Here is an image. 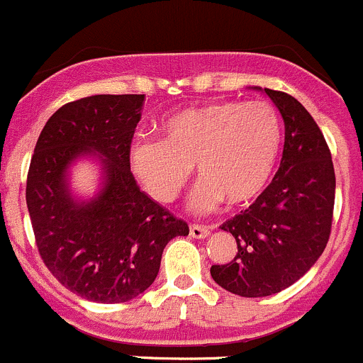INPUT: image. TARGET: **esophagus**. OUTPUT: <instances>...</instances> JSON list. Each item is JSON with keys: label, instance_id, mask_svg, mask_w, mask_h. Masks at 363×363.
Instances as JSON below:
<instances>
[{"label": "esophagus", "instance_id": "1", "mask_svg": "<svg viewBox=\"0 0 363 363\" xmlns=\"http://www.w3.org/2000/svg\"><path fill=\"white\" fill-rule=\"evenodd\" d=\"M189 231H190V236H194V238H204V236L210 235V228L201 224H190Z\"/></svg>", "mask_w": 363, "mask_h": 363}]
</instances>
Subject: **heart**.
Instances as JSON below:
<instances>
[{
  "instance_id": "1",
  "label": "heart",
  "mask_w": 363,
  "mask_h": 363,
  "mask_svg": "<svg viewBox=\"0 0 363 363\" xmlns=\"http://www.w3.org/2000/svg\"><path fill=\"white\" fill-rule=\"evenodd\" d=\"M160 141L135 139L128 160L159 203L177 199L192 177L196 210L249 206L272 180L282 148V120L272 104L218 100L183 107L159 125Z\"/></svg>"
}]
</instances>
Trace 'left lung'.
I'll return each instance as SVG.
<instances>
[{
    "mask_svg": "<svg viewBox=\"0 0 363 363\" xmlns=\"http://www.w3.org/2000/svg\"><path fill=\"white\" fill-rule=\"evenodd\" d=\"M284 118L281 167L264 192L220 229L236 240V256L213 264V281L257 298L295 284L328 243L335 203L332 153L314 118L295 96L264 88Z\"/></svg>",
    "mask_w": 363,
    "mask_h": 363,
    "instance_id": "left-lung-1",
    "label": "left lung"
}]
</instances>
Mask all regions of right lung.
<instances>
[{"mask_svg":"<svg viewBox=\"0 0 363 363\" xmlns=\"http://www.w3.org/2000/svg\"><path fill=\"white\" fill-rule=\"evenodd\" d=\"M145 95H93L60 107L42 128L26 180L38 254L56 279L89 302L121 303L153 284L164 247L189 235L182 218L141 192L130 173ZM103 155L104 189L86 205L66 189L67 164Z\"/></svg>","mask_w":363,"mask_h":363,"instance_id":"right-lung-1","label":"right lung"}]
</instances>
